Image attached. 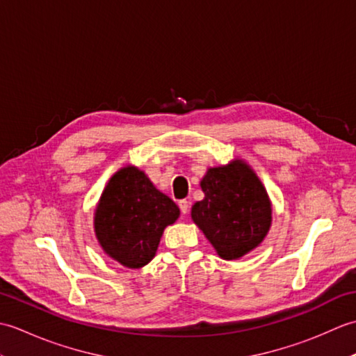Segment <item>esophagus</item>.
Here are the masks:
<instances>
[{
	"label": "esophagus",
	"mask_w": 356,
	"mask_h": 356,
	"mask_svg": "<svg viewBox=\"0 0 356 356\" xmlns=\"http://www.w3.org/2000/svg\"><path fill=\"white\" fill-rule=\"evenodd\" d=\"M179 208H180V211H182V214L186 216L188 211H190V202H188V200H180L179 202Z\"/></svg>",
	"instance_id": "esophagus-1"
}]
</instances>
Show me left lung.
<instances>
[{
	"mask_svg": "<svg viewBox=\"0 0 356 356\" xmlns=\"http://www.w3.org/2000/svg\"><path fill=\"white\" fill-rule=\"evenodd\" d=\"M205 197L191 208L193 222L223 260H238L261 245L272 225L266 188L243 159L208 168Z\"/></svg>",
	"mask_w": 356,
	"mask_h": 356,
	"instance_id": "obj_1",
	"label": "left lung"
}]
</instances>
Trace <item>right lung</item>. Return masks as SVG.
Segmentation results:
<instances>
[{
	"label": "right lung",
	"instance_id": "right-lung-1",
	"mask_svg": "<svg viewBox=\"0 0 356 356\" xmlns=\"http://www.w3.org/2000/svg\"><path fill=\"white\" fill-rule=\"evenodd\" d=\"M180 211L138 166L125 165L110 177L95 208L97 243L111 260L139 269L154 259L166 226Z\"/></svg>",
	"mask_w": 356,
	"mask_h": 356
}]
</instances>
